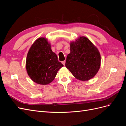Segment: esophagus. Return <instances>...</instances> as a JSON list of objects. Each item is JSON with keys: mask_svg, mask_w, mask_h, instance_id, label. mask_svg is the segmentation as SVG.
Segmentation results:
<instances>
[{"mask_svg": "<svg viewBox=\"0 0 126 126\" xmlns=\"http://www.w3.org/2000/svg\"><path fill=\"white\" fill-rule=\"evenodd\" d=\"M65 63H66V61L65 60H64V61H63L62 62V63L63 64V65L64 66L65 65Z\"/></svg>", "mask_w": 126, "mask_h": 126, "instance_id": "obj_1", "label": "esophagus"}]
</instances>
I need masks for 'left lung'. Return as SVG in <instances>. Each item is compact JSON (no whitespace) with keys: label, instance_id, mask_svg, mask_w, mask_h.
Segmentation results:
<instances>
[{"label":"left lung","instance_id":"1","mask_svg":"<svg viewBox=\"0 0 126 126\" xmlns=\"http://www.w3.org/2000/svg\"><path fill=\"white\" fill-rule=\"evenodd\" d=\"M70 53L65 66L75 78L81 81L93 78L99 69L101 57L97 47L85 37H80L70 44Z\"/></svg>","mask_w":126,"mask_h":126}]
</instances>
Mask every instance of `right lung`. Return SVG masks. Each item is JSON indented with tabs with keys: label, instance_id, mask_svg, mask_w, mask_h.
<instances>
[{
	"label": "right lung",
	"instance_id": "1",
	"mask_svg": "<svg viewBox=\"0 0 126 126\" xmlns=\"http://www.w3.org/2000/svg\"><path fill=\"white\" fill-rule=\"evenodd\" d=\"M63 66L45 38L37 39L29 49L26 59V70L30 78L38 84L50 83Z\"/></svg>",
	"mask_w": 126,
	"mask_h": 126
}]
</instances>
